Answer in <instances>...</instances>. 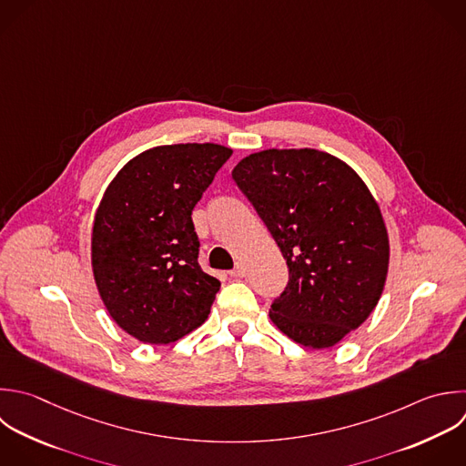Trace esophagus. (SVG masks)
I'll use <instances>...</instances> for the list:
<instances>
[{
  "label": "esophagus",
  "instance_id": "1",
  "mask_svg": "<svg viewBox=\"0 0 466 466\" xmlns=\"http://www.w3.org/2000/svg\"><path fill=\"white\" fill-rule=\"evenodd\" d=\"M229 275H231V279H242V277H246V268H244V264H237V266L229 271Z\"/></svg>",
  "mask_w": 466,
  "mask_h": 466
}]
</instances>
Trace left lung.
Instances as JSON below:
<instances>
[{"label":"left lung","mask_w":466,"mask_h":466,"mask_svg":"<svg viewBox=\"0 0 466 466\" xmlns=\"http://www.w3.org/2000/svg\"><path fill=\"white\" fill-rule=\"evenodd\" d=\"M231 175L288 264L271 320L299 344L333 346L382 293L388 235L377 202L350 166L315 149L260 151Z\"/></svg>","instance_id":"1"}]
</instances>
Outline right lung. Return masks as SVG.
Segmentation results:
<instances>
[{
	"mask_svg": "<svg viewBox=\"0 0 466 466\" xmlns=\"http://www.w3.org/2000/svg\"><path fill=\"white\" fill-rule=\"evenodd\" d=\"M231 149L217 144L153 147L109 184L93 228V269L116 324L149 344H169L209 315L220 280L198 264L191 213Z\"/></svg>",
	"mask_w": 466,
	"mask_h": 466,
	"instance_id": "right-lung-1",
	"label": "right lung"
}]
</instances>
